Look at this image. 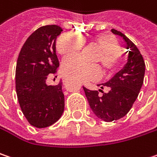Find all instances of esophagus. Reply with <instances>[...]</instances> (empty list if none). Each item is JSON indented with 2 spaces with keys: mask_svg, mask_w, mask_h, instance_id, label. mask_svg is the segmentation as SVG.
Masks as SVG:
<instances>
[{
  "mask_svg": "<svg viewBox=\"0 0 157 157\" xmlns=\"http://www.w3.org/2000/svg\"><path fill=\"white\" fill-rule=\"evenodd\" d=\"M68 80V78L67 77H63V82H66Z\"/></svg>",
  "mask_w": 157,
  "mask_h": 157,
  "instance_id": "esophagus-1",
  "label": "esophagus"
}]
</instances>
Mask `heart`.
<instances>
[{
	"instance_id": "b5f03b06",
	"label": "heart",
	"mask_w": 157,
	"mask_h": 157,
	"mask_svg": "<svg viewBox=\"0 0 157 157\" xmlns=\"http://www.w3.org/2000/svg\"><path fill=\"white\" fill-rule=\"evenodd\" d=\"M93 41L101 50L97 61L101 62L103 67L109 72L114 71L120 63L121 44L111 33H99L93 37ZM85 40L77 33H68L59 38L57 49L63 56H73L82 49ZM63 74L74 78L75 79L88 82L97 80L101 76V67L96 64H89L78 56L67 57L62 64Z\"/></svg>"
}]
</instances>
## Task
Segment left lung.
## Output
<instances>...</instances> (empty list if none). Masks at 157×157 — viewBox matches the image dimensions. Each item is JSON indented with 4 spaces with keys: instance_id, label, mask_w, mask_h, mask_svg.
Instances as JSON below:
<instances>
[{
    "instance_id": "obj_1",
    "label": "left lung",
    "mask_w": 157,
    "mask_h": 157,
    "mask_svg": "<svg viewBox=\"0 0 157 157\" xmlns=\"http://www.w3.org/2000/svg\"><path fill=\"white\" fill-rule=\"evenodd\" d=\"M111 32L121 36L126 42L129 49L127 63L110 80L98 85L101 87L99 91L83 87L91 109L105 122L117 121L129 112L143 85L145 75V62L137 47L121 32L115 29ZM103 88H108L109 92L103 93ZM100 91L103 93L101 96L98 94Z\"/></svg>"
}]
</instances>
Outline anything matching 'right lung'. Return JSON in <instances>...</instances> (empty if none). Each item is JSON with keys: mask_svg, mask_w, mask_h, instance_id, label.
<instances>
[{"mask_svg": "<svg viewBox=\"0 0 157 157\" xmlns=\"http://www.w3.org/2000/svg\"><path fill=\"white\" fill-rule=\"evenodd\" d=\"M63 29L56 25L37 29L21 48L16 68V91L27 121L37 128L50 126L64 110L63 82L48 86V76L56 74L59 61L56 41Z\"/></svg>", "mask_w": 157, "mask_h": 157, "instance_id": "1", "label": "right lung"}]
</instances>
